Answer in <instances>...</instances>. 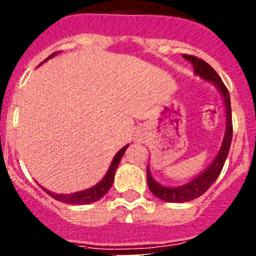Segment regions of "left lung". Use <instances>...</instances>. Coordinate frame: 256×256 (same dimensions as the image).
<instances>
[{
	"label": "left lung",
	"instance_id": "obj_1",
	"mask_svg": "<svg viewBox=\"0 0 256 256\" xmlns=\"http://www.w3.org/2000/svg\"><path fill=\"white\" fill-rule=\"evenodd\" d=\"M183 58L194 65L196 76H198L201 79L206 80V82L212 83V86H216L219 94L223 97L226 106V133L216 159L210 162V165L204 172H201L198 176L192 178L190 182L184 183L182 186L166 187L164 184H160L159 182H156L152 178L150 166L148 165V188H150V191L152 192L156 198L166 201V202H187V201L195 200V198H200L202 194H205L210 188V186L216 182V180L220 174L222 169H223V165H224L226 159H227L228 156V151H230V142H232V132H234L232 130V112H230V94H228V90L224 86V83L222 82L220 76L204 60L191 55H183Z\"/></svg>",
	"mask_w": 256,
	"mask_h": 256
}]
</instances>
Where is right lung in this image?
Listing matches in <instances>:
<instances>
[{
    "label": "right lung",
    "instance_id": "1",
    "mask_svg": "<svg viewBox=\"0 0 256 256\" xmlns=\"http://www.w3.org/2000/svg\"><path fill=\"white\" fill-rule=\"evenodd\" d=\"M55 55H58V52L52 54V55L48 56L44 61L54 58ZM44 62H42V64H44ZM128 146H130V144H126L123 148H120V150L115 154V156L112 158V164H110V166H108V170L106 172V174L104 176L102 180H101L98 183H96L94 186L90 187V188L83 190V191L73 192V194H65V195H62V194H54V192L48 191V190L44 188V187H42V188H44V191L46 192V194H48L51 198L60 201V202H64V204L84 205V204H91V202H94V201H98L100 198H102L104 196H105V194L108 191V190L112 188V183H114V176H115V172H116L118 165H119V162H120L122 156H123V154L126 152Z\"/></svg>",
    "mask_w": 256,
    "mask_h": 256
}]
</instances>
